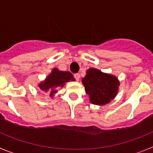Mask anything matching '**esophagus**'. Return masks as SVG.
I'll use <instances>...</instances> for the list:
<instances>
[{
	"label": "esophagus",
	"mask_w": 153,
	"mask_h": 153,
	"mask_svg": "<svg viewBox=\"0 0 153 153\" xmlns=\"http://www.w3.org/2000/svg\"><path fill=\"white\" fill-rule=\"evenodd\" d=\"M74 78H75V80H76V81H79L80 75H79V74H78V73L75 74V75H74Z\"/></svg>",
	"instance_id": "34e87169"
}]
</instances>
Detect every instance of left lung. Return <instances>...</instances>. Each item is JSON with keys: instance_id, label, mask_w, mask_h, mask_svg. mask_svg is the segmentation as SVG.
<instances>
[{"instance_id": "obj_1", "label": "left lung", "mask_w": 153, "mask_h": 153, "mask_svg": "<svg viewBox=\"0 0 153 153\" xmlns=\"http://www.w3.org/2000/svg\"><path fill=\"white\" fill-rule=\"evenodd\" d=\"M85 91L89 94L91 102L104 105L115 97L120 83L117 78L101 72L96 68H89L82 79Z\"/></svg>"}]
</instances>
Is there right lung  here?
<instances>
[{
	"mask_svg": "<svg viewBox=\"0 0 153 153\" xmlns=\"http://www.w3.org/2000/svg\"><path fill=\"white\" fill-rule=\"evenodd\" d=\"M69 81H75L72 74L70 73L69 71H59L57 68H54L53 72L45 80V82L39 84V87L44 91H49L50 96L53 97L54 93L57 91L56 90L57 87H62L65 82Z\"/></svg>",
	"mask_w": 153,
	"mask_h": 153,
	"instance_id": "add662e5",
	"label": "right lung"
}]
</instances>
